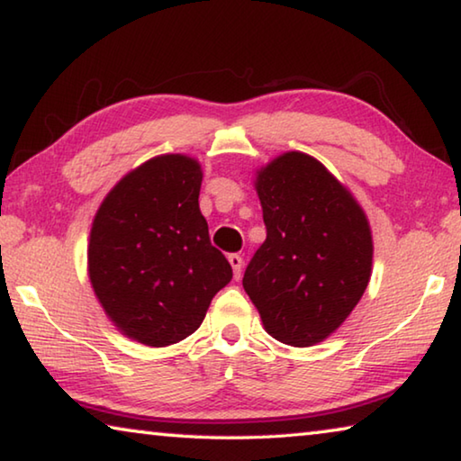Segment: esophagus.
<instances>
[{
	"instance_id": "esophagus-1",
	"label": "esophagus",
	"mask_w": 461,
	"mask_h": 461,
	"mask_svg": "<svg viewBox=\"0 0 461 461\" xmlns=\"http://www.w3.org/2000/svg\"><path fill=\"white\" fill-rule=\"evenodd\" d=\"M228 260H230V264H231L233 276H236V280H238L240 275H241V267H244V260H241L240 254H230Z\"/></svg>"
}]
</instances>
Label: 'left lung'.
Masks as SVG:
<instances>
[{
	"label": "left lung",
	"mask_w": 461,
	"mask_h": 461,
	"mask_svg": "<svg viewBox=\"0 0 461 461\" xmlns=\"http://www.w3.org/2000/svg\"><path fill=\"white\" fill-rule=\"evenodd\" d=\"M267 240L244 275L264 330L294 348L330 338L372 276L368 215L311 154L291 150L256 168Z\"/></svg>",
	"instance_id": "obj_1"
}]
</instances>
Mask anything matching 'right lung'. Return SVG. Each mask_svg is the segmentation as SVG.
I'll list each match as a JSON object with an SVG mask.
<instances>
[{
	"instance_id": "right-lung-1",
	"label": "right lung",
	"mask_w": 461,
	"mask_h": 461,
	"mask_svg": "<svg viewBox=\"0 0 461 461\" xmlns=\"http://www.w3.org/2000/svg\"><path fill=\"white\" fill-rule=\"evenodd\" d=\"M201 181L193 156H154L123 175L93 217L87 275L128 339L165 348L189 338L231 280L230 262L209 241Z\"/></svg>"
}]
</instances>
